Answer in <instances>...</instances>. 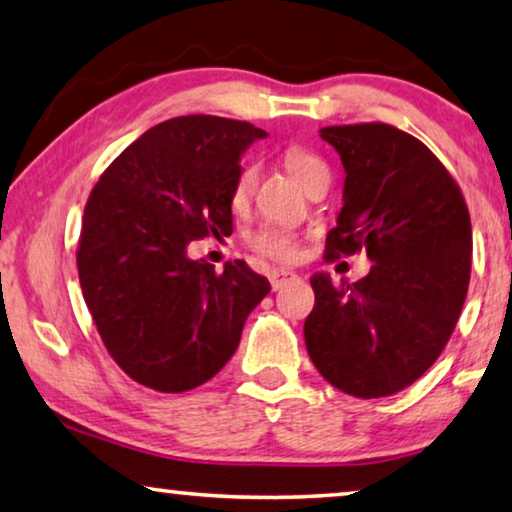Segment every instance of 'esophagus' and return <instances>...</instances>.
I'll list each match as a JSON object with an SVG mask.
<instances>
[{
  "label": "esophagus",
  "mask_w": 512,
  "mask_h": 512,
  "mask_svg": "<svg viewBox=\"0 0 512 512\" xmlns=\"http://www.w3.org/2000/svg\"><path fill=\"white\" fill-rule=\"evenodd\" d=\"M269 280H271V287L273 289H280V287H285L289 280H296V273L294 271H287V269H273L269 273Z\"/></svg>",
  "instance_id": "34e87169"
}]
</instances>
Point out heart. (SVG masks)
Returning <instances> with one entry per match:
<instances>
[{"label": "heart", "mask_w": 512, "mask_h": 512, "mask_svg": "<svg viewBox=\"0 0 512 512\" xmlns=\"http://www.w3.org/2000/svg\"><path fill=\"white\" fill-rule=\"evenodd\" d=\"M282 163H285L287 172L292 174L301 186L310 177H315V174L329 172L322 158H317L315 154H310V151L299 149V147H289L285 154H282ZM255 186H257L255 167L253 165L243 167L232 188L234 209L248 207L250 200H253ZM250 246H253L257 253H262L271 259H280V262H289V259L299 255V239H296V234L292 230H287V227H278V225L262 227L257 234H253Z\"/></svg>", "instance_id": "1"}]
</instances>
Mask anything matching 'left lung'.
Instances as JSON below:
<instances>
[{"label":"left lung","instance_id":"left-lung-1","mask_svg":"<svg viewBox=\"0 0 512 512\" xmlns=\"http://www.w3.org/2000/svg\"><path fill=\"white\" fill-rule=\"evenodd\" d=\"M319 135L345 167L326 255L365 248L372 269L342 285L329 273L310 278L305 347L342 393L384 398L414 384L451 338L469 289V209L439 158L409 133L356 124Z\"/></svg>","mask_w":512,"mask_h":512}]
</instances>
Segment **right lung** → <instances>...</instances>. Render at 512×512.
<instances>
[{
	"instance_id": "add662e5",
	"label": "right lung",
	"mask_w": 512,
	"mask_h": 512,
	"mask_svg": "<svg viewBox=\"0 0 512 512\" xmlns=\"http://www.w3.org/2000/svg\"><path fill=\"white\" fill-rule=\"evenodd\" d=\"M266 133L209 114L149 128L91 190L78 248L85 303L110 356L137 384L183 393L230 361L271 292L246 262L223 273L188 246L232 232L241 156Z\"/></svg>"
}]
</instances>
